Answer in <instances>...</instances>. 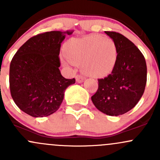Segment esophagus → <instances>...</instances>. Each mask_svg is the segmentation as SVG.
Listing matches in <instances>:
<instances>
[{"mask_svg":"<svg viewBox=\"0 0 160 160\" xmlns=\"http://www.w3.org/2000/svg\"><path fill=\"white\" fill-rule=\"evenodd\" d=\"M84 80H85V77H82V76H80V75H77V77H76V80H77V83H83V82L84 81Z\"/></svg>","mask_w":160,"mask_h":160,"instance_id":"1","label":"esophagus"}]
</instances>
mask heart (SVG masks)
<instances>
[{"instance_id":"heart-1","label":"heart","mask_w":160,"mask_h":160,"mask_svg":"<svg viewBox=\"0 0 160 160\" xmlns=\"http://www.w3.org/2000/svg\"><path fill=\"white\" fill-rule=\"evenodd\" d=\"M66 52L68 59H62L64 65H81L82 71L91 77L108 75L118 59L114 42L96 35L70 40L67 43Z\"/></svg>"}]
</instances>
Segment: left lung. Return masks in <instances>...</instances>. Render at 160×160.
I'll use <instances>...</instances> for the list:
<instances>
[{
	"instance_id": "8db88e82",
	"label": "left lung",
	"mask_w": 160,
	"mask_h": 160,
	"mask_svg": "<svg viewBox=\"0 0 160 160\" xmlns=\"http://www.w3.org/2000/svg\"><path fill=\"white\" fill-rule=\"evenodd\" d=\"M105 33L117 46V62L111 74L98 80V89L91 100L100 111L118 116L139 101L146 88L147 67L142 53L132 42L118 32Z\"/></svg>"
}]
</instances>
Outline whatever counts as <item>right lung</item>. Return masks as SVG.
Wrapping results in <instances>:
<instances>
[{
  "label": "right lung",
  "mask_w": 160,
  "mask_h": 160,
  "mask_svg": "<svg viewBox=\"0 0 160 160\" xmlns=\"http://www.w3.org/2000/svg\"><path fill=\"white\" fill-rule=\"evenodd\" d=\"M73 31H52L29 38L10 65L11 94L16 105L35 118L49 116L60 107L64 92L75 79H66L59 67L61 43Z\"/></svg>",
  "instance_id": "obj_1"
}]
</instances>
